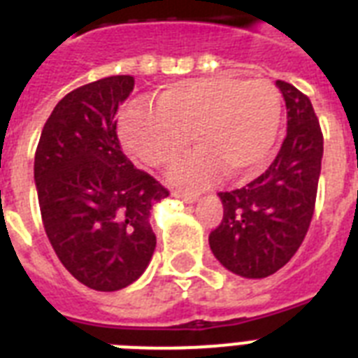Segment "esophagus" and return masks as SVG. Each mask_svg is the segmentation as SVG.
<instances>
[{"mask_svg": "<svg viewBox=\"0 0 358 358\" xmlns=\"http://www.w3.org/2000/svg\"><path fill=\"white\" fill-rule=\"evenodd\" d=\"M173 196L174 199H178V201L185 202V204H193V202L199 199V195H193V193H184V191H174Z\"/></svg>", "mask_w": 358, "mask_h": 358, "instance_id": "34e87169", "label": "esophagus"}]
</instances>
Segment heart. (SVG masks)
<instances>
[{"label": "heart", "mask_w": 358, "mask_h": 358, "mask_svg": "<svg viewBox=\"0 0 358 358\" xmlns=\"http://www.w3.org/2000/svg\"><path fill=\"white\" fill-rule=\"evenodd\" d=\"M282 119L280 92L269 80L193 78L163 87L154 108L134 106L119 119L124 148L148 167H169L193 143L201 148L173 171L176 184L204 187L227 173L249 180L271 159Z\"/></svg>", "instance_id": "b5f03b06"}]
</instances>
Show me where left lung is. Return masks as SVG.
<instances>
[{
    "mask_svg": "<svg viewBox=\"0 0 358 358\" xmlns=\"http://www.w3.org/2000/svg\"><path fill=\"white\" fill-rule=\"evenodd\" d=\"M288 109V134L266 173L219 193L223 219L210 234L213 256L229 271L264 278L286 266L310 227L322 173L323 134L306 94L277 80Z\"/></svg>",
    "mask_w": 358,
    "mask_h": 358,
    "instance_id": "left-lung-1",
    "label": "left lung"
}]
</instances>
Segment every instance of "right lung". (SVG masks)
Segmentation results:
<instances>
[{
  "label": "right lung",
  "instance_id": "add662e5",
  "mask_svg": "<svg viewBox=\"0 0 358 358\" xmlns=\"http://www.w3.org/2000/svg\"><path fill=\"white\" fill-rule=\"evenodd\" d=\"M131 76H109L69 92L46 120L35 152L42 224L72 277L117 292L143 275L154 249L152 206L169 191L120 150L117 109Z\"/></svg>",
  "mask_w": 358,
  "mask_h": 358
}]
</instances>
